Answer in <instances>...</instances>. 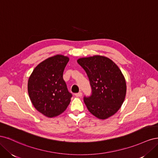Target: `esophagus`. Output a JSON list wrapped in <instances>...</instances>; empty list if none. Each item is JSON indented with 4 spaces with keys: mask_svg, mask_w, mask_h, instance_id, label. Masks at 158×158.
<instances>
[{
    "mask_svg": "<svg viewBox=\"0 0 158 158\" xmlns=\"http://www.w3.org/2000/svg\"><path fill=\"white\" fill-rule=\"evenodd\" d=\"M75 95L76 97H82V92H78L75 94Z\"/></svg>",
    "mask_w": 158,
    "mask_h": 158,
    "instance_id": "esophagus-1",
    "label": "esophagus"
}]
</instances>
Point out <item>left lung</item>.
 <instances>
[{
    "label": "left lung",
    "instance_id": "left-lung-1",
    "mask_svg": "<svg viewBox=\"0 0 158 158\" xmlns=\"http://www.w3.org/2000/svg\"><path fill=\"white\" fill-rule=\"evenodd\" d=\"M77 62L86 73L92 88V95L84 97L88 111L100 119L113 115L126 95V82L121 70L103 56L81 58Z\"/></svg>",
    "mask_w": 158,
    "mask_h": 158
}]
</instances>
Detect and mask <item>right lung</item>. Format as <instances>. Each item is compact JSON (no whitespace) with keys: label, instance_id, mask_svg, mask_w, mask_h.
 <instances>
[{"label":"right lung","instance_id":"obj_1","mask_svg":"<svg viewBox=\"0 0 158 158\" xmlns=\"http://www.w3.org/2000/svg\"><path fill=\"white\" fill-rule=\"evenodd\" d=\"M69 57L57 55L38 64L28 80L31 102L38 111L53 117L64 112L73 94L63 80V72Z\"/></svg>","mask_w":158,"mask_h":158}]
</instances>
